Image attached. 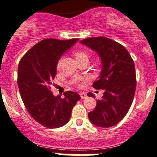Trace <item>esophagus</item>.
<instances>
[{
    "label": "esophagus",
    "mask_w": 157,
    "mask_h": 157,
    "mask_svg": "<svg viewBox=\"0 0 157 157\" xmlns=\"http://www.w3.org/2000/svg\"><path fill=\"white\" fill-rule=\"evenodd\" d=\"M79 95H80V97H81L82 99H85V98H86V93H84V92L80 93Z\"/></svg>",
    "instance_id": "1"
}]
</instances>
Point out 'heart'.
<instances>
[{
	"label": "heart",
	"instance_id": "1",
	"mask_svg": "<svg viewBox=\"0 0 157 157\" xmlns=\"http://www.w3.org/2000/svg\"><path fill=\"white\" fill-rule=\"evenodd\" d=\"M75 56L76 59H82V58H87V59H88L89 58L88 54L85 52H82V51H78V52H75Z\"/></svg>",
	"mask_w": 157,
	"mask_h": 157
}]
</instances>
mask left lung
Returning <instances> with one entry per match:
<instances>
[{
  "label": "left lung",
  "mask_w": 157,
  "mask_h": 157,
  "mask_svg": "<svg viewBox=\"0 0 157 157\" xmlns=\"http://www.w3.org/2000/svg\"><path fill=\"white\" fill-rule=\"evenodd\" d=\"M99 56L101 71L93 84L104 90L94 111L89 112L91 123L100 127H112L125 117L133 102L136 89L134 60L123 45L105 37H89L80 41ZM88 97H94L91 93Z\"/></svg>",
  "instance_id": "1"
}]
</instances>
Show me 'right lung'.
Wrapping results in <instances>:
<instances>
[{"instance_id":"right-lung-1","label":"right lung","mask_w":157,"mask_h":157,"mask_svg":"<svg viewBox=\"0 0 157 157\" xmlns=\"http://www.w3.org/2000/svg\"><path fill=\"white\" fill-rule=\"evenodd\" d=\"M78 38L61 41L48 38L37 43L25 54L18 67V86L26 109L41 125L58 128L69 121L73 107L81 98L67 91L64 97L50 91L59 59Z\"/></svg>"}]
</instances>
